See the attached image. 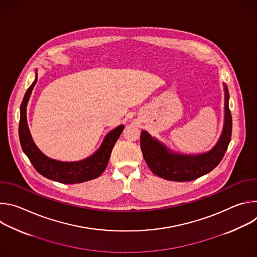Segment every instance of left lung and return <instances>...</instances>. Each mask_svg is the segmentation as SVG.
I'll use <instances>...</instances> for the list:
<instances>
[{
	"label": "left lung",
	"mask_w": 257,
	"mask_h": 257,
	"mask_svg": "<svg viewBox=\"0 0 257 257\" xmlns=\"http://www.w3.org/2000/svg\"><path fill=\"white\" fill-rule=\"evenodd\" d=\"M225 126L217 144L207 154L199 156L175 155L154 139L148 132L140 135V148L143 158L157 176L169 181L185 182L195 180L213 170L223 160L232 135V115L229 108V92L225 86Z\"/></svg>",
	"instance_id": "left-lung-1"
}]
</instances>
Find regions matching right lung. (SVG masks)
Listing matches in <instances>:
<instances>
[{
    "label": "right lung",
    "mask_w": 257,
    "mask_h": 257,
    "mask_svg": "<svg viewBox=\"0 0 257 257\" xmlns=\"http://www.w3.org/2000/svg\"><path fill=\"white\" fill-rule=\"evenodd\" d=\"M36 81H38V73H36L35 80L25 92L20 105L19 139L23 152L34 169L50 180L64 183V184H75V183H82L97 178L105 170L114 145L124 130V126L121 125L107 133L99 150L86 160L66 163L46 157L34 144L26 121V105Z\"/></svg>",
    "instance_id": "add662e5"
}]
</instances>
